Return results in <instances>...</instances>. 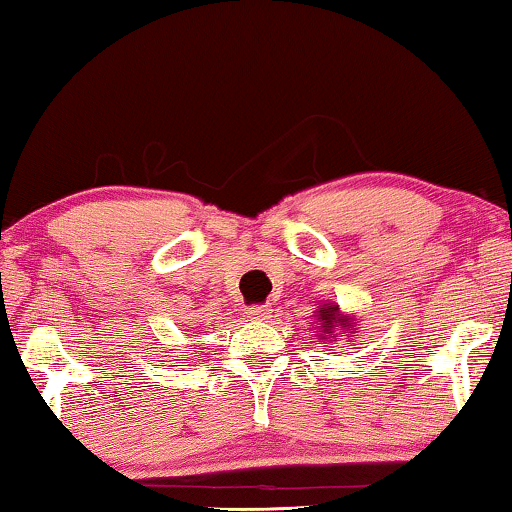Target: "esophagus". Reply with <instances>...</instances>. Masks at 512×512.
<instances>
[{
  "instance_id": "34e87169",
  "label": "esophagus",
  "mask_w": 512,
  "mask_h": 512,
  "mask_svg": "<svg viewBox=\"0 0 512 512\" xmlns=\"http://www.w3.org/2000/svg\"><path fill=\"white\" fill-rule=\"evenodd\" d=\"M246 315L250 319H255V322H264V319L271 317V308H269V305H250Z\"/></svg>"
}]
</instances>
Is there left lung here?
<instances>
[{
  "label": "left lung",
  "instance_id": "obj_1",
  "mask_svg": "<svg viewBox=\"0 0 512 512\" xmlns=\"http://www.w3.org/2000/svg\"><path fill=\"white\" fill-rule=\"evenodd\" d=\"M319 322L317 326V338L319 342H335L338 340V331L345 329L347 333H354L356 331V317L354 315H345V312L340 310L338 303H322L317 305L315 315H312ZM315 329V326H312Z\"/></svg>",
  "mask_w": 512,
  "mask_h": 512
}]
</instances>
